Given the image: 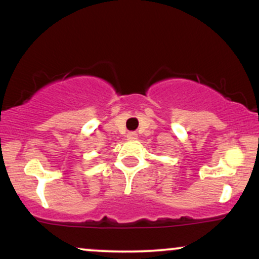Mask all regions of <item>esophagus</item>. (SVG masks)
I'll list each match as a JSON object with an SVG mask.
<instances>
[{
  "instance_id": "esophagus-1",
  "label": "esophagus",
  "mask_w": 259,
  "mask_h": 259,
  "mask_svg": "<svg viewBox=\"0 0 259 259\" xmlns=\"http://www.w3.org/2000/svg\"><path fill=\"white\" fill-rule=\"evenodd\" d=\"M126 138H127V140H129V141H135V140H138V134L132 132V133L127 134Z\"/></svg>"
}]
</instances>
